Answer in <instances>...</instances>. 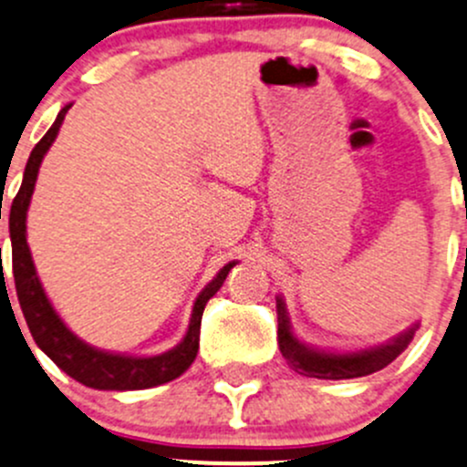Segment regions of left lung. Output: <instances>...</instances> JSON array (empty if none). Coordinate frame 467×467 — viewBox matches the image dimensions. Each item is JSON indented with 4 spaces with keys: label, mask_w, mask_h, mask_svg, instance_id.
I'll use <instances>...</instances> for the list:
<instances>
[{
    "label": "left lung",
    "mask_w": 467,
    "mask_h": 467,
    "mask_svg": "<svg viewBox=\"0 0 467 467\" xmlns=\"http://www.w3.org/2000/svg\"><path fill=\"white\" fill-rule=\"evenodd\" d=\"M277 322L279 351L286 358L288 367L296 369L297 374L308 378H322V380H345V378L369 376L374 371L385 369L391 360H396L407 349V345L414 337L416 327H419V324H414V327L407 328L405 333L396 336L387 345L371 347V349L353 353H328L311 349V347L302 345L293 336L291 322H288L286 306H284L282 297H277Z\"/></svg>",
    "instance_id": "obj_1"
}]
</instances>
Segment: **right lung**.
<instances>
[{
	"instance_id": "obj_1",
	"label": "right lung",
	"mask_w": 467,
	"mask_h": 467,
	"mask_svg": "<svg viewBox=\"0 0 467 467\" xmlns=\"http://www.w3.org/2000/svg\"><path fill=\"white\" fill-rule=\"evenodd\" d=\"M71 105L62 107L57 114L56 122L51 130L42 136V140L33 147L31 156H28L26 170H24L22 188L17 196L13 199L11 217H8V228H11V244H13V277H15V291H17L19 306H22L24 317H26L28 331H31L36 345L60 367L65 374L76 378L82 385L93 387V389H147V387L163 385V382L174 380L188 369L194 362L196 351H199V331H201V317H203V308L208 299L219 291L223 279L228 277L230 268L234 262L225 264L217 273V277L201 291L196 297L192 317H190L188 333H185L183 342L176 345L174 349L161 353V356L151 358H134V356H118V353H107L82 342L80 337L73 336L60 320L56 311H53L51 302H48L47 293H44L42 284H39L36 266H33L31 250L26 244V210L31 203L33 188H36V179L39 165H42L44 154L48 151L53 140H56L57 131H60L62 120H65L67 111Z\"/></svg>"
}]
</instances>
